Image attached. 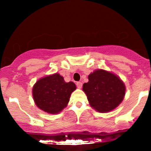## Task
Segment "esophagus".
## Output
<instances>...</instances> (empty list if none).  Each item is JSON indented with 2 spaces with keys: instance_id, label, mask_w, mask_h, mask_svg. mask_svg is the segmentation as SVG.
<instances>
[{
  "instance_id": "1",
  "label": "esophagus",
  "mask_w": 151,
  "mask_h": 151,
  "mask_svg": "<svg viewBox=\"0 0 151 151\" xmlns=\"http://www.w3.org/2000/svg\"><path fill=\"white\" fill-rule=\"evenodd\" d=\"M77 86L78 89H81V87H82V83L81 82H77Z\"/></svg>"
}]
</instances>
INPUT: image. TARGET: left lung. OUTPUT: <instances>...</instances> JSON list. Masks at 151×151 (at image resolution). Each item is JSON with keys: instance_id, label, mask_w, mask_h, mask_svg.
<instances>
[{"instance_id": "left-lung-1", "label": "left lung", "mask_w": 151, "mask_h": 151, "mask_svg": "<svg viewBox=\"0 0 151 151\" xmlns=\"http://www.w3.org/2000/svg\"><path fill=\"white\" fill-rule=\"evenodd\" d=\"M83 84L90 106L96 111L106 113L119 106L125 96L126 86L116 74L104 70H96L88 76Z\"/></svg>"}]
</instances>
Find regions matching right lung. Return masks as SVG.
I'll return each instance as SVG.
<instances>
[{"mask_svg":"<svg viewBox=\"0 0 151 151\" xmlns=\"http://www.w3.org/2000/svg\"><path fill=\"white\" fill-rule=\"evenodd\" d=\"M76 89L74 82H66L62 76L55 73L36 81L32 87V96L40 109L47 114H57L66 108Z\"/></svg>","mask_w":151,"mask_h":151,"instance_id":"right-lung-1","label":"right lung"}]
</instances>
